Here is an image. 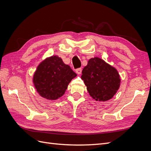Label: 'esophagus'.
Segmentation results:
<instances>
[{"instance_id":"1","label":"esophagus","mask_w":151,"mask_h":151,"mask_svg":"<svg viewBox=\"0 0 151 151\" xmlns=\"http://www.w3.org/2000/svg\"><path fill=\"white\" fill-rule=\"evenodd\" d=\"M76 72L77 73V74H81V72H82V68H77V69L76 70Z\"/></svg>"}]
</instances>
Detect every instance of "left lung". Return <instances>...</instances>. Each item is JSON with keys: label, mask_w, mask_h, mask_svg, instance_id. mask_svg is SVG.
Listing matches in <instances>:
<instances>
[{"label": "left lung", "mask_w": 151, "mask_h": 151, "mask_svg": "<svg viewBox=\"0 0 151 151\" xmlns=\"http://www.w3.org/2000/svg\"><path fill=\"white\" fill-rule=\"evenodd\" d=\"M81 79L91 96L99 101L112 98L120 84V76L116 68L98 57L88 61L82 71Z\"/></svg>", "instance_id": "left-lung-1"}]
</instances>
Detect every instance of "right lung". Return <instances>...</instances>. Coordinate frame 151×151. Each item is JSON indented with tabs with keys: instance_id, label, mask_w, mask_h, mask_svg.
I'll use <instances>...</instances> for the list:
<instances>
[{
	"instance_id": "1",
	"label": "right lung",
	"mask_w": 151,
	"mask_h": 151,
	"mask_svg": "<svg viewBox=\"0 0 151 151\" xmlns=\"http://www.w3.org/2000/svg\"><path fill=\"white\" fill-rule=\"evenodd\" d=\"M77 76L70 67L57 56L47 58L38 66L34 76L35 88L41 96L50 100L60 98L68 84Z\"/></svg>"
}]
</instances>
